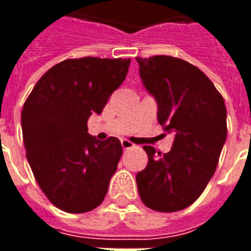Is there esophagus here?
<instances>
[{"mask_svg":"<svg viewBox=\"0 0 251 251\" xmlns=\"http://www.w3.org/2000/svg\"><path fill=\"white\" fill-rule=\"evenodd\" d=\"M121 144H122V148L125 150H129V149H133V148H137L133 142H130L129 140H122L121 141Z\"/></svg>","mask_w":251,"mask_h":251,"instance_id":"obj_1","label":"esophagus"}]
</instances>
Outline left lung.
I'll return each mask as SVG.
<instances>
[{
    "mask_svg": "<svg viewBox=\"0 0 251 251\" xmlns=\"http://www.w3.org/2000/svg\"><path fill=\"white\" fill-rule=\"evenodd\" d=\"M135 59L158 103V122L174 133L169 153L144 146L149 162L135 177L138 193L151 210H182L198 200L217 169L227 134L225 101L209 77L185 59Z\"/></svg>",
    "mask_w": 251,
    "mask_h": 251,
    "instance_id": "8db88e82",
    "label": "left lung"
}]
</instances>
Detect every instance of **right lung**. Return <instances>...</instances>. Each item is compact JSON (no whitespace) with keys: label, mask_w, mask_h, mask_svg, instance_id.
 Wrapping results in <instances>:
<instances>
[{"label":"right lung","mask_w":251,"mask_h":251,"mask_svg":"<svg viewBox=\"0 0 251 251\" xmlns=\"http://www.w3.org/2000/svg\"><path fill=\"white\" fill-rule=\"evenodd\" d=\"M130 58L65 59L50 68L24 103L21 125L26 158L38 186L66 213L96 209L106 196L122 145L98 141L88 120L100 114L126 78Z\"/></svg>","instance_id":"1"}]
</instances>
